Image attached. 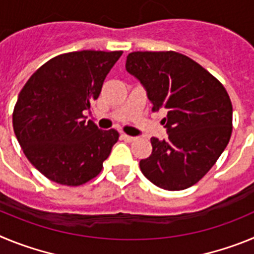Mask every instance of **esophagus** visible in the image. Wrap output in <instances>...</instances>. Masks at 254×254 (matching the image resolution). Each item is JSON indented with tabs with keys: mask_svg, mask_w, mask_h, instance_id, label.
Here are the masks:
<instances>
[{
	"mask_svg": "<svg viewBox=\"0 0 254 254\" xmlns=\"http://www.w3.org/2000/svg\"><path fill=\"white\" fill-rule=\"evenodd\" d=\"M121 137H122V140L127 141V142H132V141L134 140V137H132V136H128V134H126V133L121 134Z\"/></svg>",
	"mask_w": 254,
	"mask_h": 254,
	"instance_id": "1",
	"label": "esophagus"
}]
</instances>
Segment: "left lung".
I'll return each instance as SVG.
<instances>
[{
    "label": "left lung",
    "mask_w": 254,
    "mask_h": 254,
    "mask_svg": "<svg viewBox=\"0 0 254 254\" xmlns=\"http://www.w3.org/2000/svg\"><path fill=\"white\" fill-rule=\"evenodd\" d=\"M127 72L152 104L167 111V140L151 138L152 152L140 161L155 186L182 190L214 167L230 140L233 107L225 87L193 60L177 52H132Z\"/></svg>",
    "instance_id": "1"
}]
</instances>
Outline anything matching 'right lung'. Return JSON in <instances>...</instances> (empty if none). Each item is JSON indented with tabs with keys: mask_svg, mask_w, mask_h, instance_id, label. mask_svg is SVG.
I'll list each match as a JSON object with an SVG mask.
<instances>
[{
	"mask_svg": "<svg viewBox=\"0 0 254 254\" xmlns=\"http://www.w3.org/2000/svg\"><path fill=\"white\" fill-rule=\"evenodd\" d=\"M122 52H71L49 60L20 91L12 125L22 151L58 185H84L102 172L120 134L86 123L84 111L98 99Z\"/></svg>",
	"mask_w": 254,
	"mask_h": 254,
	"instance_id": "add662e5",
	"label": "right lung"
}]
</instances>
